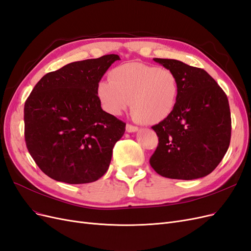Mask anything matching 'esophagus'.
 I'll list each match as a JSON object with an SVG mask.
<instances>
[{
	"instance_id": "1",
	"label": "esophagus",
	"mask_w": 251,
	"mask_h": 251,
	"mask_svg": "<svg viewBox=\"0 0 251 251\" xmlns=\"http://www.w3.org/2000/svg\"><path fill=\"white\" fill-rule=\"evenodd\" d=\"M126 130L127 133H135V132L138 131V127L137 126H134L132 125H126Z\"/></svg>"
}]
</instances>
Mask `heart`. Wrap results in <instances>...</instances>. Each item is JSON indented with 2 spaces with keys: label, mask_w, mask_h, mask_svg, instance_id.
I'll return each instance as SVG.
<instances>
[{
  "label": "heart",
  "mask_w": 251,
  "mask_h": 251,
  "mask_svg": "<svg viewBox=\"0 0 251 251\" xmlns=\"http://www.w3.org/2000/svg\"><path fill=\"white\" fill-rule=\"evenodd\" d=\"M101 107L112 115H120L131 105L140 124L162 123L173 113L179 95L178 78L173 71L142 63H126L114 68L110 79L96 87Z\"/></svg>",
  "instance_id": "1"
}]
</instances>
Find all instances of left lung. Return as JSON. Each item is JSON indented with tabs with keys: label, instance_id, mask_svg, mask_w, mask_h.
I'll return each instance as SVG.
<instances>
[{
	"label": "left lung",
	"instance_id": "obj_1",
	"mask_svg": "<svg viewBox=\"0 0 251 251\" xmlns=\"http://www.w3.org/2000/svg\"><path fill=\"white\" fill-rule=\"evenodd\" d=\"M178 78L179 95L171 116L151 128L159 137L150 163L165 178L207 176L229 147L231 118L224 91L200 68L177 59L154 58Z\"/></svg>",
	"mask_w": 251,
	"mask_h": 251
}]
</instances>
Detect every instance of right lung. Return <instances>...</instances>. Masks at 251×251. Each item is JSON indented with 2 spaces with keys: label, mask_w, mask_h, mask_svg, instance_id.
<instances>
[{
  "label": "right lung",
  "mask_w": 251,
  "mask_h": 251,
  "mask_svg": "<svg viewBox=\"0 0 251 251\" xmlns=\"http://www.w3.org/2000/svg\"><path fill=\"white\" fill-rule=\"evenodd\" d=\"M119 59L108 54L68 64L43 76L27 98L26 146L48 177L83 184L108 171L126 124L101 109L96 87Z\"/></svg>",
  "instance_id": "add662e5"
}]
</instances>
